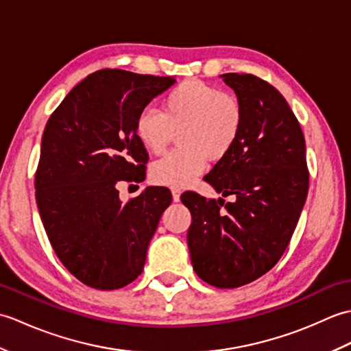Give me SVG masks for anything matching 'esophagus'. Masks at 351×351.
Masks as SVG:
<instances>
[{
	"label": "esophagus",
	"mask_w": 351,
	"mask_h": 351,
	"mask_svg": "<svg viewBox=\"0 0 351 351\" xmlns=\"http://www.w3.org/2000/svg\"><path fill=\"white\" fill-rule=\"evenodd\" d=\"M171 196H173V202H180V199H181V190L173 187V189H171Z\"/></svg>",
	"instance_id": "1"
}]
</instances>
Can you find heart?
I'll return each mask as SVG.
<instances>
[{"label":"heart","instance_id":"b5f03b06","mask_svg":"<svg viewBox=\"0 0 351 351\" xmlns=\"http://www.w3.org/2000/svg\"><path fill=\"white\" fill-rule=\"evenodd\" d=\"M244 122L241 102L234 95L202 81H184L162 101V113L140 111L136 136L147 152L160 155L180 131L181 149L169 152L151 167L155 184L185 189L214 160L228 155L240 137Z\"/></svg>","mask_w":351,"mask_h":351}]
</instances>
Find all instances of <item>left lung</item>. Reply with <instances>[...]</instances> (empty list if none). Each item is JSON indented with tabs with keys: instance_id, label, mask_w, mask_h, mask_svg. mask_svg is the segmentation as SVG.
<instances>
[{
	"instance_id": "1",
	"label": "left lung",
	"mask_w": 351,
	"mask_h": 351,
	"mask_svg": "<svg viewBox=\"0 0 351 351\" xmlns=\"http://www.w3.org/2000/svg\"><path fill=\"white\" fill-rule=\"evenodd\" d=\"M241 102L240 137L206 182L225 199L182 195L191 213L187 243L193 270L217 288L261 278L288 247L306 202L309 171L299 122L285 98L250 73H223Z\"/></svg>"
}]
</instances>
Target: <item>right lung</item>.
Listing matches in <instances>:
<instances>
[{
  "instance_id": "add662e5",
  "label": "right lung",
  "mask_w": 351,
  "mask_h": 351,
  "mask_svg": "<svg viewBox=\"0 0 351 351\" xmlns=\"http://www.w3.org/2000/svg\"><path fill=\"white\" fill-rule=\"evenodd\" d=\"M176 81L121 69L78 83L45 126L36 202L52 249L87 287L117 289L138 278L171 195L146 187L123 204L116 185L145 180L140 111Z\"/></svg>"
}]
</instances>
